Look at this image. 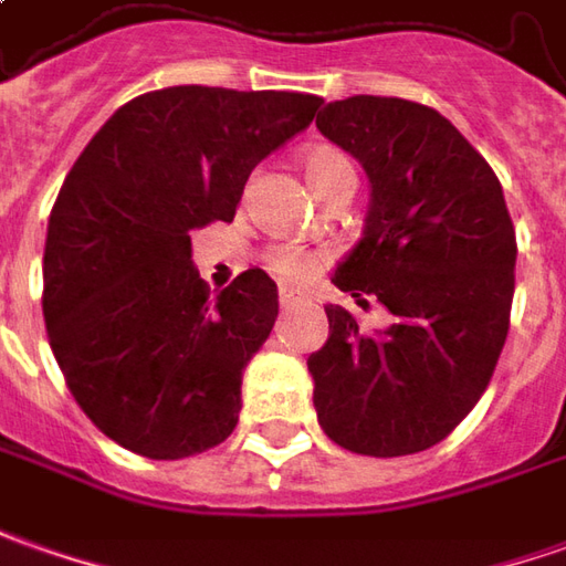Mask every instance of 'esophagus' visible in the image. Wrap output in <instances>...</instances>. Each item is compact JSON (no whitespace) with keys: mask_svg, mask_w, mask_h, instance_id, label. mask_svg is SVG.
Returning a JSON list of instances; mask_svg holds the SVG:
<instances>
[{"mask_svg":"<svg viewBox=\"0 0 566 566\" xmlns=\"http://www.w3.org/2000/svg\"><path fill=\"white\" fill-rule=\"evenodd\" d=\"M279 303H282V310H294V306L303 303V294H300V291H291V287H282V291H279Z\"/></svg>","mask_w":566,"mask_h":566,"instance_id":"1","label":"esophagus"}]
</instances>
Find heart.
Returning <instances> with one entry per match:
<instances>
[{"label":"heart","instance_id":"b5f03b06","mask_svg":"<svg viewBox=\"0 0 566 566\" xmlns=\"http://www.w3.org/2000/svg\"><path fill=\"white\" fill-rule=\"evenodd\" d=\"M303 172H306L315 195L328 191V188L344 182V179H356L353 160L340 148H334V145H313L310 151H303ZM269 266H272V272L279 279L297 282V279L313 275L318 260H315L313 253L300 251V248H275V251L269 253Z\"/></svg>","mask_w":566,"mask_h":566}]
</instances>
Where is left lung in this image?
Listing matches in <instances>:
<instances>
[{
	"label": "left lung",
	"mask_w": 566,
	"mask_h": 566,
	"mask_svg": "<svg viewBox=\"0 0 566 566\" xmlns=\"http://www.w3.org/2000/svg\"><path fill=\"white\" fill-rule=\"evenodd\" d=\"M315 126L363 164L371 201L332 282L394 322L359 328L325 306L328 340L306 359L318 424L359 455L424 452L459 428L509 337L517 241L493 167L440 111L353 95Z\"/></svg>",
	"instance_id": "1"
}]
</instances>
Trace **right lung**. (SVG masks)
Instances as JSON below:
<instances>
[{
  "label": "right lung",
  "mask_w": 566,
  "mask_h": 566,
  "mask_svg": "<svg viewBox=\"0 0 566 566\" xmlns=\"http://www.w3.org/2000/svg\"><path fill=\"white\" fill-rule=\"evenodd\" d=\"M318 105L303 92H145L67 172L45 234L42 315L73 399L123 449L188 459L238 424L241 371L275 325L279 287L248 269L210 297L191 232L232 222L253 167Z\"/></svg>",
  "instance_id": "right-lung-1"
}]
</instances>
